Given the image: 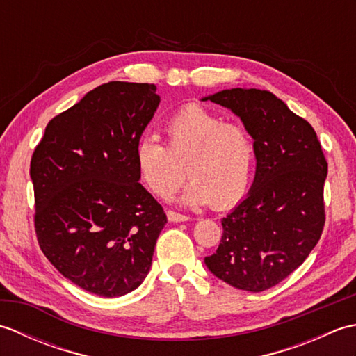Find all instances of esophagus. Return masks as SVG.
<instances>
[{"label":"esophagus","instance_id":"34e87169","mask_svg":"<svg viewBox=\"0 0 356 356\" xmlns=\"http://www.w3.org/2000/svg\"><path fill=\"white\" fill-rule=\"evenodd\" d=\"M166 217H168V220L170 222H186L188 218V216H185V214H180V213H176V211H168V213H166Z\"/></svg>","mask_w":356,"mask_h":356}]
</instances>
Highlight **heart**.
<instances>
[{
  "label": "heart",
  "instance_id": "b5f03b06",
  "mask_svg": "<svg viewBox=\"0 0 356 356\" xmlns=\"http://www.w3.org/2000/svg\"><path fill=\"white\" fill-rule=\"evenodd\" d=\"M163 130L168 147L154 136H143L136 151L140 177L156 195L171 197L188 174L191 182L182 194L186 205L211 203L226 209L245 197L255 162L248 128L226 124L200 105H188L166 120Z\"/></svg>",
  "mask_w": 356,
  "mask_h": 356
}]
</instances>
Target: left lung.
<instances>
[{"instance_id":"left-lung-1","label":"left lung","mask_w":356,"mask_h":356,"mask_svg":"<svg viewBox=\"0 0 356 356\" xmlns=\"http://www.w3.org/2000/svg\"><path fill=\"white\" fill-rule=\"evenodd\" d=\"M237 115L255 143V179L246 199L222 218L213 274L261 292L307 259L324 228L327 162L312 125L266 90L231 88L203 97Z\"/></svg>"}]
</instances>
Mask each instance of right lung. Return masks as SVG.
Listing matches in <instances>:
<instances>
[{
    "mask_svg": "<svg viewBox=\"0 0 356 356\" xmlns=\"http://www.w3.org/2000/svg\"><path fill=\"white\" fill-rule=\"evenodd\" d=\"M159 102L154 84L96 87L50 120L30 162L41 251L101 297L140 286L166 223L161 203L139 184L136 159Z\"/></svg>",
    "mask_w": 356,
    "mask_h": 356,
    "instance_id": "1",
    "label": "right lung"
}]
</instances>
